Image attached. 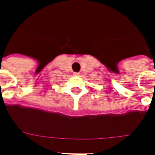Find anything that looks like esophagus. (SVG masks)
<instances>
[{
  "instance_id": "1",
  "label": "esophagus",
  "mask_w": 155,
  "mask_h": 155,
  "mask_svg": "<svg viewBox=\"0 0 155 155\" xmlns=\"http://www.w3.org/2000/svg\"><path fill=\"white\" fill-rule=\"evenodd\" d=\"M74 75H75V76H79V75H80V73L75 72V73H74Z\"/></svg>"
}]
</instances>
